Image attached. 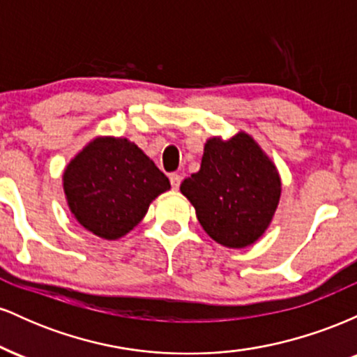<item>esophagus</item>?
<instances>
[{
    "label": "esophagus",
    "mask_w": 357,
    "mask_h": 357,
    "mask_svg": "<svg viewBox=\"0 0 357 357\" xmlns=\"http://www.w3.org/2000/svg\"><path fill=\"white\" fill-rule=\"evenodd\" d=\"M169 181H171V186H173V190H179V184H181V174L173 173L169 176Z\"/></svg>",
    "instance_id": "obj_1"
}]
</instances>
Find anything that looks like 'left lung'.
Segmentation results:
<instances>
[{
  "label": "left lung",
  "mask_w": 357,
  "mask_h": 357,
  "mask_svg": "<svg viewBox=\"0 0 357 357\" xmlns=\"http://www.w3.org/2000/svg\"><path fill=\"white\" fill-rule=\"evenodd\" d=\"M179 190L216 243L245 248L272 223L282 181L272 159L241 130L227 141L208 139L202 167L184 179Z\"/></svg>",
  "instance_id": "8db88e82"
}]
</instances>
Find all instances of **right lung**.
Here are the masks:
<instances>
[{"label": "right lung", "instance_id": "1", "mask_svg": "<svg viewBox=\"0 0 357 357\" xmlns=\"http://www.w3.org/2000/svg\"><path fill=\"white\" fill-rule=\"evenodd\" d=\"M169 188L153 159L126 137H96L63 171L72 215L104 240L127 235L144 218L153 199Z\"/></svg>", "mask_w": 357, "mask_h": 357}]
</instances>
